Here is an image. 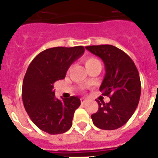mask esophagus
Here are the masks:
<instances>
[{"label": "esophagus", "mask_w": 158, "mask_h": 158, "mask_svg": "<svg viewBox=\"0 0 158 158\" xmlns=\"http://www.w3.org/2000/svg\"><path fill=\"white\" fill-rule=\"evenodd\" d=\"M87 101H88V100H87L86 98H81V103H82V104L86 103Z\"/></svg>", "instance_id": "1"}]
</instances>
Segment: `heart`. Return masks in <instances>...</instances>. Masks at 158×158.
I'll use <instances>...</instances> for the list:
<instances>
[{
    "instance_id": "obj_1",
    "label": "heart",
    "mask_w": 158,
    "mask_h": 158,
    "mask_svg": "<svg viewBox=\"0 0 158 158\" xmlns=\"http://www.w3.org/2000/svg\"><path fill=\"white\" fill-rule=\"evenodd\" d=\"M98 61H99L98 60L92 56L85 57V58L84 59V64H85L86 68H88V67L90 66L91 64H94V63H96V62H98Z\"/></svg>"
}]
</instances>
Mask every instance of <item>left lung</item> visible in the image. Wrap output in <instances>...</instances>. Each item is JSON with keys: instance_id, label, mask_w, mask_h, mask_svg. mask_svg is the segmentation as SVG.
Returning <instances> with one entry per match:
<instances>
[{"instance_id": "8db88e82", "label": "left lung", "mask_w": 158, "mask_h": 158, "mask_svg": "<svg viewBox=\"0 0 158 158\" xmlns=\"http://www.w3.org/2000/svg\"><path fill=\"white\" fill-rule=\"evenodd\" d=\"M85 48L103 60L106 74L100 91L110 99L107 103H100L97 100L99 107L91 115L93 122L102 130H116L130 120L138 106L141 94L139 71L132 59L114 46H89Z\"/></svg>"}]
</instances>
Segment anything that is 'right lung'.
I'll use <instances>...</instances> for the list:
<instances>
[{
    "mask_svg": "<svg viewBox=\"0 0 158 158\" xmlns=\"http://www.w3.org/2000/svg\"><path fill=\"white\" fill-rule=\"evenodd\" d=\"M84 52L83 46L49 48L36 56L28 65L22 87L23 103L32 121L44 132L59 135L72 126L80 99L71 96L59 100L55 98L53 89L55 83L64 79L70 64Z\"/></svg>",
    "mask_w": 158,
    "mask_h": 158,
    "instance_id": "add662e5",
    "label": "right lung"
}]
</instances>
